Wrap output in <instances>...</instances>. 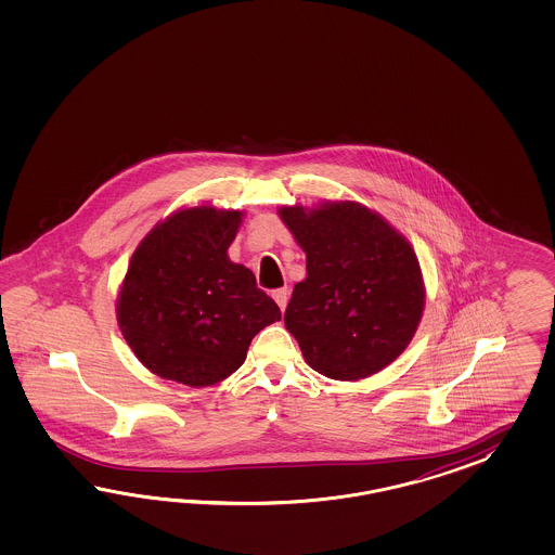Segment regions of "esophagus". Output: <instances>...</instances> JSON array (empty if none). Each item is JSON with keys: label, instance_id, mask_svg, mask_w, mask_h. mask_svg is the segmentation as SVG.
Returning a JSON list of instances; mask_svg holds the SVG:
<instances>
[{"label": "esophagus", "instance_id": "1", "mask_svg": "<svg viewBox=\"0 0 555 555\" xmlns=\"http://www.w3.org/2000/svg\"><path fill=\"white\" fill-rule=\"evenodd\" d=\"M272 299L276 301V305L281 307V311H285L286 302H288V288H276L274 293H272Z\"/></svg>", "mask_w": 555, "mask_h": 555}]
</instances>
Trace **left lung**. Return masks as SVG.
Listing matches in <instances>:
<instances>
[{
    "mask_svg": "<svg viewBox=\"0 0 555 555\" xmlns=\"http://www.w3.org/2000/svg\"><path fill=\"white\" fill-rule=\"evenodd\" d=\"M279 214L307 254V279L285 311L307 364L334 380L388 366L415 336L425 305L411 244L360 203Z\"/></svg>",
    "mask_w": 555,
    "mask_h": 555,
    "instance_id": "obj_1",
    "label": "left lung"
}]
</instances>
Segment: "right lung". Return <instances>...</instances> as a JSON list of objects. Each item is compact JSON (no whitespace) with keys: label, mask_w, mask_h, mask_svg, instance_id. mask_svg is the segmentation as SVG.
Masks as SVG:
<instances>
[{"label":"right lung","mask_w":555,"mask_h":555,"mask_svg":"<svg viewBox=\"0 0 555 555\" xmlns=\"http://www.w3.org/2000/svg\"><path fill=\"white\" fill-rule=\"evenodd\" d=\"M240 221V211L191 207L135 248L118 323L154 374L186 387L216 385L244 364L253 337L281 320L253 270L228 258Z\"/></svg>","instance_id":"add662e5"}]
</instances>
